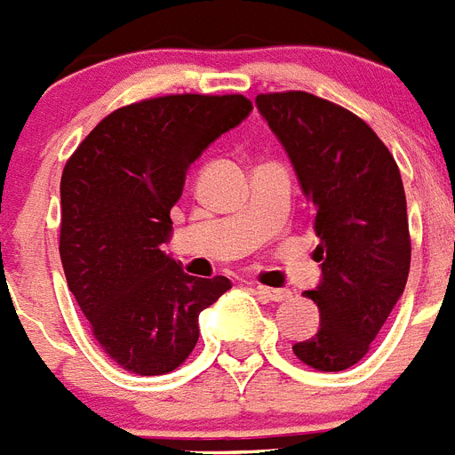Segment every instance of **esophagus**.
<instances>
[{"label":"esophagus","instance_id":"34e87169","mask_svg":"<svg viewBox=\"0 0 455 455\" xmlns=\"http://www.w3.org/2000/svg\"><path fill=\"white\" fill-rule=\"evenodd\" d=\"M255 292L259 294L262 299H267V301H285V299H290V290H274V287H267V285H255Z\"/></svg>","mask_w":455,"mask_h":455}]
</instances>
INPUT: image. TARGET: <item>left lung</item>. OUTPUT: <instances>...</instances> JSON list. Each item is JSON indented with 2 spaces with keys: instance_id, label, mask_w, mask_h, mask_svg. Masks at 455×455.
Wrapping results in <instances>:
<instances>
[{
  "instance_id": "1",
  "label": "left lung",
  "mask_w": 455,
  "mask_h": 455,
  "mask_svg": "<svg viewBox=\"0 0 455 455\" xmlns=\"http://www.w3.org/2000/svg\"><path fill=\"white\" fill-rule=\"evenodd\" d=\"M313 204L322 281L306 290L320 329L292 352L315 371H345L368 355L405 290L412 258L401 170L355 112L308 92L255 99Z\"/></svg>"
}]
</instances>
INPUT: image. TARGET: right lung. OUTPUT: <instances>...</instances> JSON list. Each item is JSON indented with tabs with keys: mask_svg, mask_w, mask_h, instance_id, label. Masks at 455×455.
Listing matches in <instances>:
<instances>
[{
	"mask_svg": "<svg viewBox=\"0 0 455 455\" xmlns=\"http://www.w3.org/2000/svg\"><path fill=\"white\" fill-rule=\"evenodd\" d=\"M242 94H172L131 103L99 122L61 174L60 255L66 283L108 356L135 375L180 368L200 339L197 317L228 292L197 278L161 243L190 163L242 124Z\"/></svg>",
	"mask_w": 455,
	"mask_h": 455,
	"instance_id": "1",
	"label": "right lung"
}]
</instances>
